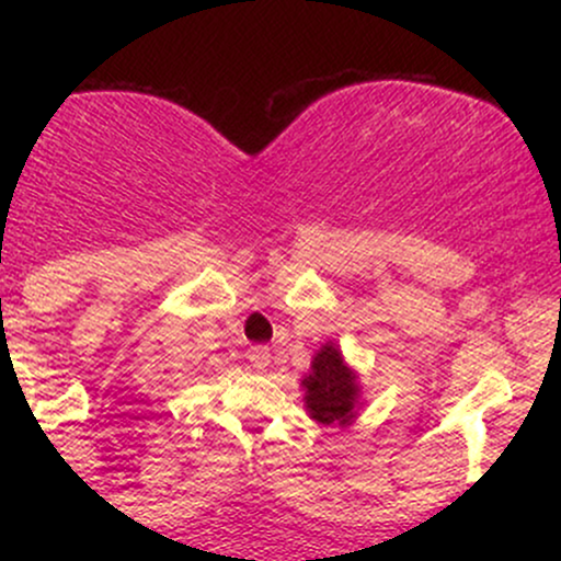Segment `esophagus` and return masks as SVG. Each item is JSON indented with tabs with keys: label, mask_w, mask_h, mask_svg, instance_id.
Wrapping results in <instances>:
<instances>
[{
	"label": "esophagus",
	"mask_w": 561,
	"mask_h": 561,
	"mask_svg": "<svg viewBox=\"0 0 561 561\" xmlns=\"http://www.w3.org/2000/svg\"><path fill=\"white\" fill-rule=\"evenodd\" d=\"M248 358H250V366L261 371V369H266L268 362H272V351H268V345L255 343L248 347Z\"/></svg>",
	"instance_id": "34e87169"
}]
</instances>
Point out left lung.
Masks as SVG:
<instances>
[{"label": "left lung", "mask_w": 561, "mask_h": 561, "mask_svg": "<svg viewBox=\"0 0 561 561\" xmlns=\"http://www.w3.org/2000/svg\"><path fill=\"white\" fill-rule=\"evenodd\" d=\"M306 405L311 416L321 424H345L353 416L358 388L356 377L343 364V356L334 345H324L313 358L311 371L302 379Z\"/></svg>", "instance_id": "obj_1"}]
</instances>
